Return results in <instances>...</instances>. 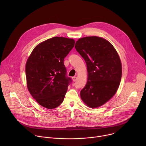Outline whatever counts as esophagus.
Returning <instances> with one entry per match:
<instances>
[{
  "mask_svg": "<svg viewBox=\"0 0 146 146\" xmlns=\"http://www.w3.org/2000/svg\"><path fill=\"white\" fill-rule=\"evenodd\" d=\"M72 79H73V81H76L77 80V77H76V76L73 77H72Z\"/></svg>",
  "mask_w": 146,
  "mask_h": 146,
  "instance_id": "esophagus-1",
  "label": "esophagus"
}]
</instances>
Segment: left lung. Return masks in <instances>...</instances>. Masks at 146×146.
Returning <instances> with one entry per match:
<instances>
[{
	"label": "left lung",
	"instance_id": "obj_1",
	"mask_svg": "<svg viewBox=\"0 0 146 146\" xmlns=\"http://www.w3.org/2000/svg\"><path fill=\"white\" fill-rule=\"evenodd\" d=\"M75 48L85 60L88 74L86 86L80 92L87 106H102L115 94L122 76L119 55L109 41L97 36L79 38Z\"/></svg>",
	"mask_w": 146,
	"mask_h": 146
}]
</instances>
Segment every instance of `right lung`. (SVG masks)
I'll return each mask as SVG.
<instances>
[{
  "mask_svg": "<svg viewBox=\"0 0 146 146\" xmlns=\"http://www.w3.org/2000/svg\"><path fill=\"white\" fill-rule=\"evenodd\" d=\"M74 44L73 39L54 37L38 44L28 58L25 68L28 89L41 106L52 109L64 101L72 82L64 61Z\"/></svg>",
  "mask_w": 146,
  "mask_h": 146,
  "instance_id": "obj_1",
  "label": "right lung"
}]
</instances>
